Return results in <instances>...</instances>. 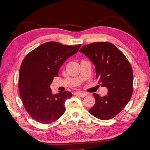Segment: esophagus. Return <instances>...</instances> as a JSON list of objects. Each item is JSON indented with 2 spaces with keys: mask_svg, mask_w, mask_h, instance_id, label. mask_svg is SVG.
Returning <instances> with one entry per match:
<instances>
[{
  "mask_svg": "<svg viewBox=\"0 0 150 150\" xmlns=\"http://www.w3.org/2000/svg\"><path fill=\"white\" fill-rule=\"evenodd\" d=\"M74 94L76 95V96H81L82 98L87 96V94L84 93H82V92H76V93H74Z\"/></svg>",
  "mask_w": 150,
  "mask_h": 150,
  "instance_id": "34e87169",
  "label": "esophagus"
}]
</instances>
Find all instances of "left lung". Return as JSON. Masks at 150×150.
Instances as JSON below:
<instances>
[{
  "label": "left lung",
  "instance_id": "1",
  "mask_svg": "<svg viewBox=\"0 0 150 150\" xmlns=\"http://www.w3.org/2000/svg\"><path fill=\"white\" fill-rule=\"evenodd\" d=\"M79 52L93 62L98 83L108 89L103 97L93 93L96 102L89 112L102 120L111 119L123 110L132 96L133 73L130 63L114 44L108 42L85 45Z\"/></svg>",
  "mask_w": 150,
  "mask_h": 150
}]
</instances>
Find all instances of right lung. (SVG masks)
Masks as SVG:
<instances>
[{"instance_id": "right-lung-1", "label": "right lung", "mask_w": 150, "mask_h": 150, "mask_svg": "<svg viewBox=\"0 0 150 150\" xmlns=\"http://www.w3.org/2000/svg\"><path fill=\"white\" fill-rule=\"evenodd\" d=\"M81 46L48 42L33 50L22 61L19 73V94L25 110L36 121L49 124L64 114V103L72 94H53L49 86L54 77L58 76L63 63Z\"/></svg>"}]
</instances>
